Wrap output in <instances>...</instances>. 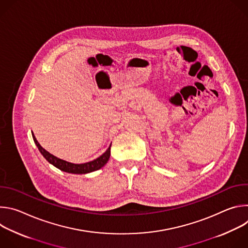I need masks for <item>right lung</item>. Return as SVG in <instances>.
<instances>
[{"mask_svg":"<svg viewBox=\"0 0 248 248\" xmlns=\"http://www.w3.org/2000/svg\"><path fill=\"white\" fill-rule=\"evenodd\" d=\"M32 137L35 144L38 147L40 153L43 155V157L50 163L52 164L54 167L58 168L59 170L68 172V173H78V174H82V173H88L94 170H97L99 169H101L102 167H104L107 162L109 161L110 155H111V145L109 146V148L106 150L105 153H103L100 157H98L97 159L87 162V163H83V164H74L70 162H66L64 160H62L54 155H52L51 153H49L48 151H46L37 141L36 137L33 134L32 132Z\"/></svg>","mask_w":248,"mask_h":248,"instance_id":"obj_1","label":"right lung"}]
</instances>
